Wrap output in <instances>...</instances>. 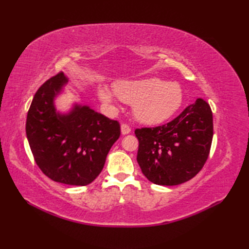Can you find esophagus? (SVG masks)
<instances>
[{
    "instance_id": "obj_1",
    "label": "esophagus",
    "mask_w": 249,
    "mask_h": 249,
    "mask_svg": "<svg viewBox=\"0 0 249 249\" xmlns=\"http://www.w3.org/2000/svg\"><path fill=\"white\" fill-rule=\"evenodd\" d=\"M130 127L127 124H122L121 125V133L123 135H127L130 133Z\"/></svg>"
}]
</instances>
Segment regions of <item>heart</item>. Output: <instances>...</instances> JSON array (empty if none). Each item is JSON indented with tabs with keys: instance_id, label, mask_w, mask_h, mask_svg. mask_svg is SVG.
Listing matches in <instances>:
<instances>
[{
	"instance_id": "b5f03b06",
	"label": "heart",
	"mask_w": 249,
	"mask_h": 249,
	"mask_svg": "<svg viewBox=\"0 0 249 249\" xmlns=\"http://www.w3.org/2000/svg\"><path fill=\"white\" fill-rule=\"evenodd\" d=\"M114 92L100 87L98 96L107 104H113L115 95L121 100L133 104L136 119L144 124H158L168 120L181 108L183 91L176 82H165L157 78L138 81H120Z\"/></svg>"
}]
</instances>
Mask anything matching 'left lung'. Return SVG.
Wrapping results in <instances>:
<instances>
[{
	"mask_svg": "<svg viewBox=\"0 0 249 249\" xmlns=\"http://www.w3.org/2000/svg\"><path fill=\"white\" fill-rule=\"evenodd\" d=\"M137 161L152 183L173 186L197 176L208 160L213 139V113L198 98L171 122L135 130Z\"/></svg>",
	"mask_w": 249,
	"mask_h": 249,
	"instance_id": "left-lung-1",
	"label": "left lung"
}]
</instances>
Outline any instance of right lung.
Here are the masks:
<instances>
[{"label": "right lung", "instance_id": "1", "mask_svg": "<svg viewBox=\"0 0 249 249\" xmlns=\"http://www.w3.org/2000/svg\"><path fill=\"white\" fill-rule=\"evenodd\" d=\"M66 83L64 73L59 72L37 89L26 116V137L45 176L62 184L86 186L102 172L121 135L120 124L88 106L76 105L70 113H56L53 99Z\"/></svg>", "mask_w": 249, "mask_h": 249}]
</instances>
